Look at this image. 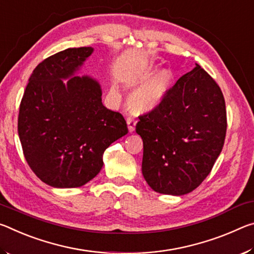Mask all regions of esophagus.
<instances>
[{
    "label": "esophagus",
    "mask_w": 254,
    "mask_h": 254,
    "mask_svg": "<svg viewBox=\"0 0 254 254\" xmlns=\"http://www.w3.org/2000/svg\"><path fill=\"white\" fill-rule=\"evenodd\" d=\"M127 127H128V131H130L131 133L134 131V128H135V123H136V121L134 119H132V118H127Z\"/></svg>",
    "instance_id": "esophagus-1"
}]
</instances>
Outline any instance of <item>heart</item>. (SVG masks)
Wrapping results in <instances>:
<instances>
[{
    "label": "heart",
    "mask_w": 254,
    "mask_h": 254,
    "mask_svg": "<svg viewBox=\"0 0 254 254\" xmlns=\"http://www.w3.org/2000/svg\"><path fill=\"white\" fill-rule=\"evenodd\" d=\"M152 69L151 65H145L127 77L126 81L128 86H135L143 81L127 97L128 109L134 113H144L154 109L168 93L173 83V74L169 70H157L149 76Z\"/></svg>",
    "instance_id": "1"
}]
</instances>
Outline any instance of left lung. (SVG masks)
<instances>
[{
  "label": "left lung",
  "mask_w": 254,
  "mask_h": 254,
  "mask_svg": "<svg viewBox=\"0 0 254 254\" xmlns=\"http://www.w3.org/2000/svg\"><path fill=\"white\" fill-rule=\"evenodd\" d=\"M139 119L135 131L143 141L142 174L149 186L177 196L198 187L226 135L225 101L216 81L196 64Z\"/></svg>",
  "instance_id": "8db88e82"
}]
</instances>
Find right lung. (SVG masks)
<instances>
[{
	"instance_id": "obj_1",
	"label": "right lung",
	"mask_w": 254,
	"mask_h": 254,
	"mask_svg": "<svg viewBox=\"0 0 254 254\" xmlns=\"http://www.w3.org/2000/svg\"><path fill=\"white\" fill-rule=\"evenodd\" d=\"M92 47L68 48L41 62L20 103L18 132L38 178L57 188L80 187L103 167L111 143L128 132L123 115L102 104L101 86L74 76ZM69 78L65 84L62 79Z\"/></svg>"
}]
</instances>
